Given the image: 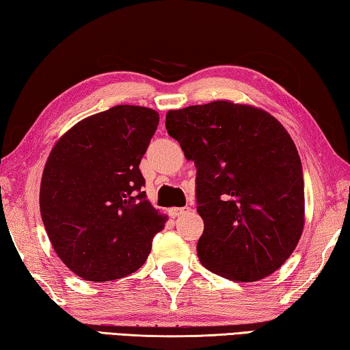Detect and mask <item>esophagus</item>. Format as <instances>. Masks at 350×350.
I'll return each instance as SVG.
<instances>
[{"label":"esophagus","instance_id":"obj_1","mask_svg":"<svg viewBox=\"0 0 350 350\" xmlns=\"http://www.w3.org/2000/svg\"><path fill=\"white\" fill-rule=\"evenodd\" d=\"M191 212V207L186 206V207H172V209H169V215L172 218H176V217H181L185 215V213H189Z\"/></svg>","mask_w":350,"mask_h":350}]
</instances>
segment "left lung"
<instances>
[{
    "instance_id": "obj_1",
    "label": "left lung",
    "mask_w": 350,
    "mask_h": 350,
    "mask_svg": "<svg viewBox=\"0 0 350 350\" xmlns=\"http://www.w3.org/2000/svg\"><path fill=\"white\" fill-rule=\"evenodd\" d=\"M165 129L197 167L201 265L244 283L283 266L304 226L301 159L286 129L230 101L169 110Z\"/></svg>"
}]
</instances>
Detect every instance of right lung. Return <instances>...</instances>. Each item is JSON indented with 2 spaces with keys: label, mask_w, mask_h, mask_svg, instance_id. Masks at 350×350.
I'll return each mask as SVG.
<instances>
[{
  "label": "right lung",
  "mask_w": 350,
  "mask_h": 350,
  "mask_svg": "<svg viewBox=\"0 0 350 350\" xmlns=\"http://www.w3.org/2000/svg\"><path fill=\"white\" fill-rule=\"evenodd\" d=\"M159 116L115 106L77 122L47 158L40 209L55 252L88 281L126 277L144 265L165 217L149 201L141 158Z\"/></svg>",
  "instance_id": "obj_1"
}]
</instances>
